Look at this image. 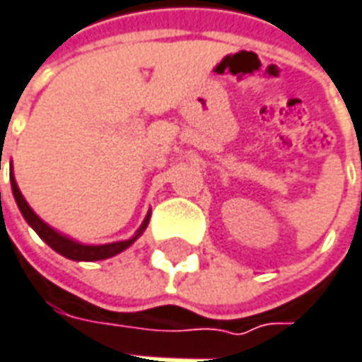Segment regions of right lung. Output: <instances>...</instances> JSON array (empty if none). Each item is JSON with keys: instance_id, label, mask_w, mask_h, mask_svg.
<instances>
[{"instance_id": "1", "label": "right lung", "mask_w": 362, "mask_h": 362, "mask_svg": "<svg viewBox=\"0 0 362 362\" xmlns=\"http://www.w3.org/2000/svg\"><path fill=\"white\" fill-rule=\"evenodd\" d=\"M11 190H13V198H16V202H18L19 210H21V214H23V218L28 220V224L32 226L33 230L40 234V238L44 240L47 246H52L56 252H59L62 256H66V258H71V260H88V262H92V260H104V258H110V256L118 255L122 250H126L128 246H130L140 234L142 230L148 226V220H150V214L146 216L144 220V224L140 226V230L138 234L130 238V240H122V243H112V244H102V246H88V244H80L76 243V240H71L68 236H62L59 232H56L52 226H47L44 220L40 218L35 212H33L30 204L25 202V198L21 196L19 192L18 184H16V178H13V174H11Z\"/></svg>"}]
</instances>
